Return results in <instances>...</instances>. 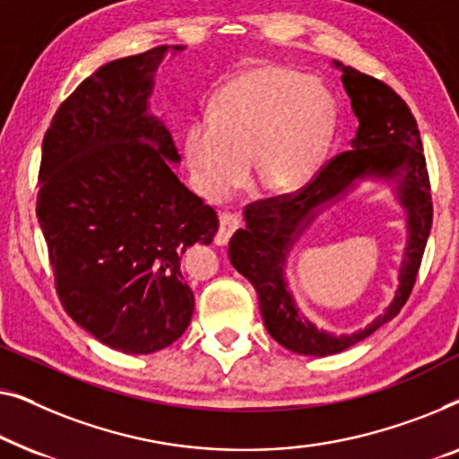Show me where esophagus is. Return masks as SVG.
Segmentation results:
<instances>
[{"label":"esophagus","mask_w":459,"mask_h":459,"mask_svg":"<svg viewBox=\"0 0 459 459\" xmlns=\"http://www.w3.org/2000/svg\"><path fill=\"white\" fill-rule=\"evenodd\" d=\"M218 221H221V227H218L214 243L216 245H227L232 232L238 229V221H237L235 214H230V212H221V214H218Z\"/></svg>","instance_id":"obj_1"}]
</instances>
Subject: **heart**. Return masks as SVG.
<instances>
[{"label": "heart", "mask_w": 459, "mask_h": 459, "mask_svg": "<svg viewBox=\"0 0 459 459\" xmlns=\"http://www.w3.org/2000/svg\"><path fill=\"white\" fill-rule=\"evenodd\" d=\"M337 128L325 85L285 66H254L230 79L212 101L210 120L186 128L185 160L193 185L221 202L251 164L264 191H295L312 180Z\"/></svg>", "instance_id": "obj_1"}]
</instances>
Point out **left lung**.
Masks as SVG:
<instances>
[{
    "label": "left lung",
    "mask_w": 459,
    "mask_h": 459,
    "mask_svg": "<svg viewBox=\"0 0 459 459\" xmlns=\"http://www.w3.org/2000/svg\"><path fill=\"white\" fill-rule=\"evenodd\" d=\"M358 116L351 150L339 153L293 195L249 204L245 229L229 243L230 264L257 291L260 312L270 337L301 356H333L345 351L395 318L414 289L426 238L430 235L432 202L420 131L408 103L383 81L334 60ZM393 179L398 201L409 216V245L400 269V287L385 312L366 329L350 335L322 332L294 306L284 279L286 255L313 218L336 203L358 179Z\"/></svg>",
    "instance_id": "obj_1"
}]
</instances>
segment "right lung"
I'll list each match as a JSON object with an SVG mask.
<instances>
[{"label": "right lung", "instance_id": "add662e5", "mask_svg": "<svg viewBox=\"0 0 459 459\" xmlns=\"http://www.w3.org/2000/svg\"><path fill=\"white\" fill-rule=\"evenodd\" d=\"M183 45L103 64L62 101L43 137L37 218L60 301L122 353H153L189 326L195 297L180 273L210 245L216 212L172 172L164 122L147 112L153 74Z\"/></svg>", "mask_w": 459, "mask_h": 459}]
</instances>
